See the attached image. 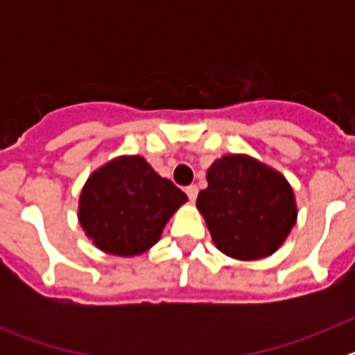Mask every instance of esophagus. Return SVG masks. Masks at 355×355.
Returning a JSON list of instances; mask_svg holds the SVG:
<instances>
[{"instance_id": "esophagus-1", "label": "esophagus", "mask_w": 355, "mask_h": 355, "mask_svg": "<svg viewBox=\"0 0 355 355\" xmlns=\"http://www.w3.org/2000/svg\"><path fill=\"white\" fill-rule=\"evenodd\" d=\"M184 192H187V196H188V199L192 200H196L197 199V193H199V188L196 187V184H190V187H187L184 188Z\"/></svg>"}]
</instances>
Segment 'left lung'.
Listing matches in <instances>:
<instances>
[{
	"mask_svg": "<svg viewBox=\"0 0 355 355\" xmlns=\"http://www.w3.org/2000/svg\"><path fill=\"white\" fill-rule=\"evenodd\" d=\"M197 196L216 249L259 259L279 249L297 220L293 190L274 168L249 156H224L209 167Z\"/></svg>",
	"mask_w": 355,
	"mask_h": 355,
	"instance_id": "obj_1",
	"label": "left lung"
}]
</instances>
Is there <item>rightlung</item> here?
Returning a JSON list of instances; mask_svg holds the SVG:
<instances>
[{
    "instance_id": "add662e5",
    "label": "right lung",
    "mask_w": 355,
    "mask_h": 355,
    "mask_svg": "<svg viewBox=\"0 0 355 355\" xmlns=\"http://www.w3.org/2000/svg\"><path fill=\"white\" fill-rule=\"evenodd\" d=\"M187 196L142 156H122L97 168L80 196V222L101 250L142 254L158 241Z\"/></svg>"
}]
</instances>
